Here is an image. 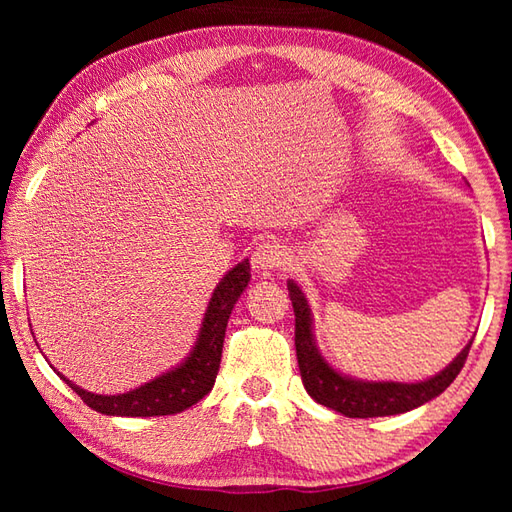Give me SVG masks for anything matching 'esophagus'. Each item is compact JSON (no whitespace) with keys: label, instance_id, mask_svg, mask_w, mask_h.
Returning a JSON list of instances; mask_svg holds the SVG:
<instances>
[{"label":"esophagus","instance_id":"esophagus-1","mask_svg":"<svg viewBox=\"0 0 512 512\" xmlns=\"http://www.w3.org/2000/svg\"><path fill=\"white\" fill-rule=\"evenodd\" d=\"M288 250L277 244V242H264L253 250V257H250V264L257 273H270V270L284 268L288 264Z\"/></svg>","mask_w":512,"mask_h":512}]
</instances>
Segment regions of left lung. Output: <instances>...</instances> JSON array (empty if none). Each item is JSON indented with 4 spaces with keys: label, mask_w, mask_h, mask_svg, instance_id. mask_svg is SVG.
Returning <instances> with one entry per match:
<instances>
[{
    "label": "left lung",
    "mask_w": 512,
    "mask_h": 512,
    "mask_svg": "<svg viewBox=\"0 0 512 512\" xmlns=\"http://www.w3.org/2000/svg\"><path fill=\"white\" fill-rule=\"evenodd\" d=\"M288 292L295 308V347L303 387L323 407L343 413L347 418H380L396 416L416 409L433 400L447 389L464 367L471 343L436 376L418 383H398V380H363L334 369L321 354L314 339V321L310 303L297 281L288 279Z\"/></svg>",
    "instance_id": "left-lung-1"
}]
</instances>
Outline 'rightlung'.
I'll return each instance as SVG.
<instances>
[{"label":"right lung","instance_id":"obj_1","mask_svg":"<svg viewBox=\"0 0 512 512\" xmlns=\"http://www.w3.org/2000/svg\"><path fill=\"white\" fill-rule=\"evenodd\" d=\"M250 281V264L248 259L233 266L215 286L209 299V306L204 310L202 325L198 330L191 352L184 356V361L176 367L167 369L160 376L151 378L149 383L136 389H129L125 394H92V391L74 385L63 374V383L72 387L81 396L85 405L105 416H127V418H149V416H171L189 409L195 402L202 400L215 385L217 369L222 361V347L228 317L235 308L237 299L242 297Z\"/></svg>","mask_w":512,"mask_h":512}]
</instances>
